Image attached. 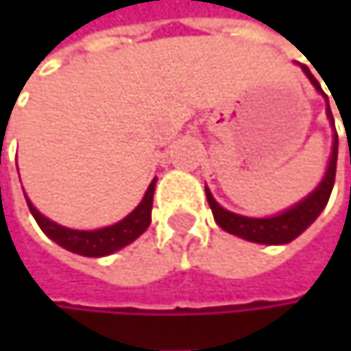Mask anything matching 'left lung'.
I'll list each match as a JSON object with an SVG mask.
<instances>
[{"mask_svg":"<svg viewBox=\"0 0 351 351\" xmlns=\"http://www.w3.org/2000/svg\"><path fill=\"white\" fill-rule=\"evenodd\" d=\"M303 73L307 75V79L311 81V85L317 89L319 95L327 97L319 85L313 73L301 64ZM327 119L333 128V146H331V156H329V162H327V171L325 176L321 178V182L313 189V193H309L303 201H299L297 205L276 213V215H270V217H245V215H238L234 211H228L223 209L211 195V191L205 186V195H207V201H209V207L213 211V217H215V223L226 230L228 234H234L242 240L247 242H256V244H266V245H280L293 242L295 238H299L317 217L321 215V211L325 209L327 201H329V195H331V189H333V182H335V167H337V132H335V123H333V115H331V109H329V101H327Z\"/></svg>","mask_w":351,"mask_h":351,"instance_id":"obj_1","label":"left lung"}]
</instances>
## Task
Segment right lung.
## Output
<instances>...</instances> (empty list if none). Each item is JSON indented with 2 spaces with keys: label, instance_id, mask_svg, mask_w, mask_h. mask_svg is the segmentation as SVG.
Returning a JSON list of instances; mask_svg holds the SVG:
<instances>
[{
  "label": "right lung",
  "instance_id": "1",
  "mask_svg": "<svg viewBox=\"0 0 351 351\" xmlns=\"http://www.w3.org/2000/svg\"><path fill=\"white\" fill-rule=\"evenodd\" d=\"M156 176L152 178L150 186L146 189L142 201L138 203V207L125 215L121 221L107 226V228H99V230H71L64 228L48 217H44L34 205L32 201L26 197L30 213L34 215L36 223L40 226V230L60 247L81 254V256H89V258H101V256H109L121 247H125L128 244H132L136 238H140L150 221H152V197H154V186H156Z\"/></svg>",
  "mask_w": 351,
  "mask_h": 351
}]
</instances>
